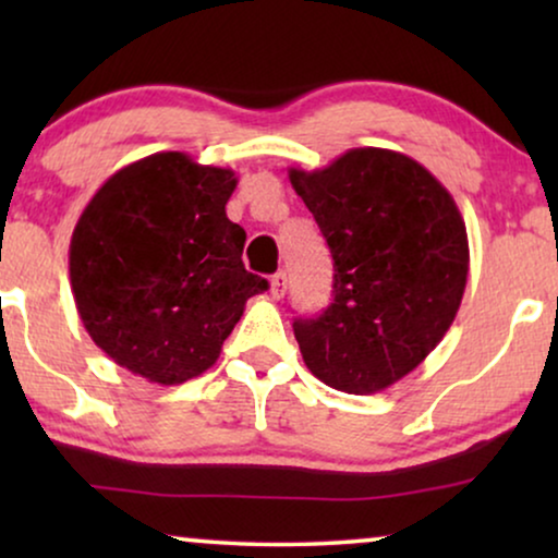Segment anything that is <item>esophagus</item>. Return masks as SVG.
<instances>
[{"label": "esophagus", "instance_id": "esophagus-1", "mask_svg": "<svg viewBox=\"0 0 558 558\" xmlns=\"http://www.w3.org/2000/svg\"><path fill=\"white\" fill-rule=\"evenodd\" d=\"M287 289H289L287 271H277V274H274V277H271V287H269V292H271L274 300H281V296L287 294Z\"/></svg>", "mask_w": 558, "mask_h": 558}]
</instances>
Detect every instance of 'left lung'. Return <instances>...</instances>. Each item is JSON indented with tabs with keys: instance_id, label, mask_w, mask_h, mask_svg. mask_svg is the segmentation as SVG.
Instances as JSON below:
<instances>
[{
	"instance_id": "1",
	"label": "left lung",
	"mask_w": 558,
	"mask_h": 558,
	"mask_svg": "<svg viewBox=\"0 0 558 558\" xmlns=\"http://www.w3.org/2000/svg\"><path fill=\"white\" fill-rule=\"evenodd\" d=\"M332 254V302L296 317L302 357L345 393L384 391L416 368L460 310L468 228L447 187L401 151L361 147L289 170Z\"/></svg>"
}]
</instances>
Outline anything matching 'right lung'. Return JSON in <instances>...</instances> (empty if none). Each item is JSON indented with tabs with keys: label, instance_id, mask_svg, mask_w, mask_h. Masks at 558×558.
Wrapping results in <instances>:
<instances>
[{
	"label": "right lung",
	"instance_id": "add662e5",
	"mask_svg": "<svg viewBox=\"0 0 558 558\" xmlns=\"http://www.w3.org/2000/svg\"><path fill=\"white\" fill-rule=\"evenodd\" d=\"M233 170L157 151L121 167L75 223L68 264L90 340L159 386L218 361L246 300L269 281L241 262L246 231L226 216Z\"/></svg>",
	"mask_w": 558,
	"mask_h": 558
}]
</instances>
